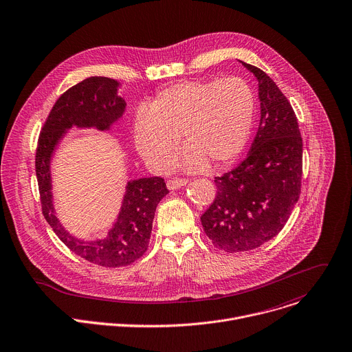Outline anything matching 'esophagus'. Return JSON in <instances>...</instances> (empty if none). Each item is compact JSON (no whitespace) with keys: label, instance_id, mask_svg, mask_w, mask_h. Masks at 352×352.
Instances as JSON below:
<instances>
[{"label":"esophagus","instance_id":"1","mask_svg":"<svg viewBox=\"0 0 352 352\" xmlns=\"http://www.w3.org/2000/svg\"><path fill=\"white\" fill-rule=\"evenodd\" d=\"M188 184L186 179H181V178H175V179H168L167 181V188L170 190H175V189H179L182 186H185Z\"/></svg>","mask_w":352,"mask_h":352}]
</instances>
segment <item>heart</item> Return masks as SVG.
<instances>
[{"label":"heart","mask_w":352,"mask_h":352,"mask_svg":"<svg viewBox=\"0 0 352 352\" xmlns=\"http://www.w3.org/2000/svg\"><path fill=\"white\" fill-rule=\"evenodd\" d=\"M254 110V94L239 77L178 82L137 113L134 144L151 167L166 170L181 137L184 170L222 168L245 149Z\"/></svg>","instance_id":"heart-1"}]
</instances>
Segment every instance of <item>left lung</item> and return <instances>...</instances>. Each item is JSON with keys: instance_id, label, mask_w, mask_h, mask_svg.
<instances>
[{"instance_id": "8db88e82", "label": "left lung", "mask_w": 352, "mask_h": 352, "mask_svg": "<svg viewBox=\"0 0 352 352\" xmlns=\"http://www.w3.org/2000/svg\"><path fill=\"white\" fill-rule=\"evenodd\" d=\"M258 81L260 126L248 157L217 177V196L200 217L212 245L249 252L275 238L301 192L302 140L294 110L274 80L239 60Z\"/></svg>"}]
</instances>
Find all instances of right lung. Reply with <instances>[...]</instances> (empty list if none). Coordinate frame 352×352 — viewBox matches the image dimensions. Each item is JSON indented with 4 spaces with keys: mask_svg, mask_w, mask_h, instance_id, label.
Returning a JSON list of instances; mask_svg holds the SVG:
<instances>
[{
    "mask_svg": "<svg viewBox=\"0 0 352 352\" xmlns=\"http://www.w3.org/2000/svg\"><path fill=\"white\" fill-rule=\"evenodd\" d=\"M120 87L117 80L94 76L69 88L54 104L36 152V174L47 222L72 252L106 268L130 265L146 252L156 207L168 193L164 179L151 177L129 181L120 211L106 236L84 241L72 235L56 215L51 163L60 141L73 127L110 131L122 119L126 102L119 95Z\"/></svg>",
    "mask_w": 352,
    "mask_h": 352,
    "instance_id": "right-lung-1",
    "label": "right lung"
}]
</instances>
